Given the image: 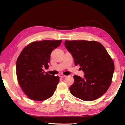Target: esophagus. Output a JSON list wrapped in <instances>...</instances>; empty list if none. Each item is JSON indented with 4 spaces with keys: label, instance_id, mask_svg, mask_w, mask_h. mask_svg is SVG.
I'll return each mask as SVG.
<instances>
[{
    "label": "esophagus",
    "instance_id": "obj_1",
    "mask_svg": "<svg viewBox=\"0 0 125 125\" xmlns=\"http://www.w3.org/2000/svg\"><path fill=\"white\" fill-rule=\"evenodd\" d=\"M59 76L61 78H64V77H67V76H65L64 75H63V74H60Z\"/></svg>",
    "mask_w": 125,
    "mask_h": 125
}]
</instances>
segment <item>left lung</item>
<instances>
[{
    "instance_id": "left-lung-1",
    "label": "left lung",
    "mask_w": 125,
    "mask_h": 125,
    "mask_svg": "<svg viewBox=\"0 0 125 125\" xmlns=\"http://www.w3.org/2000/svg\"><path fill=\"white\" fill-rule=\"evenodd\" d=\"M64 44L75 65H80L85 73L83 77L73 76L70 93L84 101L99 98L109 88L115 70L114 63L106 50L94 41H65Z\"/></svg>"
}]
</instances>
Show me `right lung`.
<instances>
[{
    "instance_id": "obj_1",
    "label": "right lung",
    "mask_w": 125,
    "mask_h": 125,
    "mask_svg": "<svg viewBox=\"0 0 125 125\" xmlns=\"http://www.w3.org/2000/svg\"><path fill=\"white\" fill-rule=\"evenodd\" d=\"M62 40L31 42L22 50L17 61L16 71L20 86L30 99L42 101L54 94L59 77L45 73L49 68L50 54Z\"/></svg>"
}]
</instances>
